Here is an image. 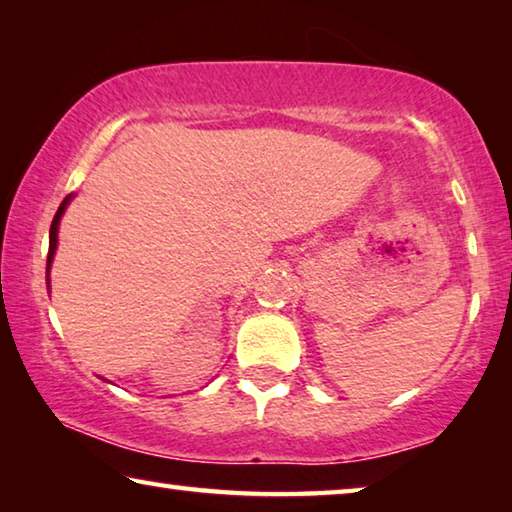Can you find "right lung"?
Instances as JSON below:
<instances>
[{"label": "right lung", "instance_id": "right-lung-1", "mask_svg": "<svg viewBox=\"0 0 512 512\" xmlns=\"http://www.w3.org/2000/svg\"><path fill=\"white\" fill-rule=\"evenodd\" d=\"M74 194L65 196V201L60 203L58 212L54 216V221H51V228H49V255H47V287H49V268H51V262H54V255H56V248H58V225H60V219H63V214L67 210V205L72 203Z\"/></svg>", "mask_w": 512, "mask_h": 512}]
</instances>
